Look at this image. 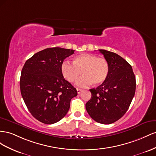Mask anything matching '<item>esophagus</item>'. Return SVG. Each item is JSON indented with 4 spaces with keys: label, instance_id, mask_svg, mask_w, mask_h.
Instances as JSON below:
<instances>
[{
    "label": "esophagus",
    "instance_id": "obj_1",
    "mask_svg": "<svg viewBox=\"0 0 156 156\" xmlns=\"http://www.w3.org/2000/svg\"><path fill=\"white\" fill-rule=\"evenodd\" d=\"M76 90H77V93H78V94H80V93L81 91H82V90H81V89H79V88H77Z\"/></svg>",
    "mask_w": 156,
    "mask_h": 156
}]
</instances>
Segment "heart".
Returning <instances> with one entry per match:
<instances>
[{
    "label": "heart",
    "instance_id": "heart-1",
    "mask_svg": "<svg viewBox=\"0 0 156 156\" xmlns=\"http://www.w3.org/2000/svg\"><path fill=\"white\" fill-rule=\"evenodd\" d=\"M61 69L63 77L70 83L76 82L82 73L83 76L77 82V85L87 87L92 83L94 86H99L104 83L108 76L109 65L103 57H98L90 53H83L74 57L73 63L64 61Z\"/></svg>",
    "mask_w": 156,
    "mask_h": 156
}]
</instances>
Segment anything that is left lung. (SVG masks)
I'll list each match as a JSON object with an SVG mask.
<instances>
[{
  "instance_id": "1",
  "label": "left lung",
  "mask_w": 156,
  "mask_h": 156,
  "mask_svg": "<svg viewBox=\"0 0 156 156\" xmlns=\"http://www.w3.org/2000/svg\"><path fill=\"white\" fill-rule=\"evenodd\" d=\"M108 61L109 73L104 83L90 90V100L86 108L95 122L110 124L121 118L131 105L136 90L132 66L114 52L99 50Z\"/></svg>"
}]
</instances>
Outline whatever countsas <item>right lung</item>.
Returning <instances> with one entry per match:
<instances>
[{
	"label": "right lung",
	"instance_id": "add662e5",
	"mask_svg": "<svg viewBox=\"0 0 156 156\" xmlns=\"http://www.w3.org/2000/svg\"><path fill=\"white\" fill-rule=\"evenodd\" d=\"M74 50L61 48H46L27 60L21 70V96L30 114L45 124L59 122L67 114L70 101L78 95L66 81L61 65Z\"/></svg>",
	"mask_w": 156,
	"mask_h": 156
}]
</instances>
